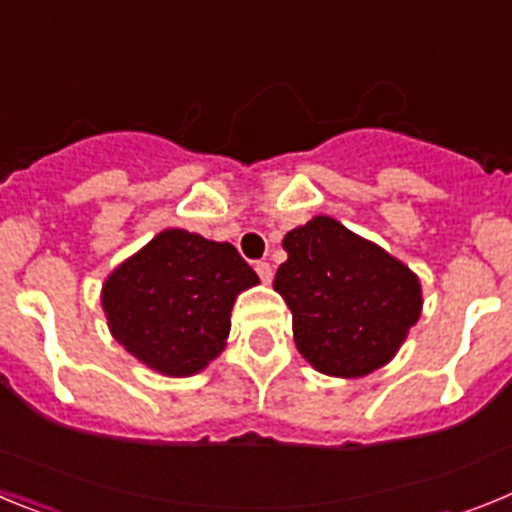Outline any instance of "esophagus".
I'll return each mask as SVG.
<instances>
[{"label": "esophagus", "instance_id": "34e87169", "mask_svg": "<svg viewBox=\"0 0 512 512\" xmlns=\"http://www.w3.org/2000/svg\"><path fill=\"white\" fill-rule=\"evenodd\" d=\"M253 269H256V274H259L261 282L264 284H269L271 279H274V269H271L269 261H256V264H253Z\"/></svg>", "mask_w": 512, "mask_h": 512}]
</instances>
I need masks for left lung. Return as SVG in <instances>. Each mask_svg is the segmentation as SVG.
<instances>
[{
    "instance_id": "8db88e82",
    "label": "left lung",
    "mask_w": 512,
    "mask_h": 512,
    "mask_svg": "<svg viewBox=\"0 0 512 512\" xmlns=\"http://www.w3.org/2000/svg\"><path fill=\"white\" fill-rule=\"evenodd\" d=\"M282 246L274 289L292 310L300 354L333 377L387 364L420 318L413 271L323 215L289 230Z\"/></svg>"
}]
</instances>
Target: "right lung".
<instances>
[{
  "label": "right lung",
  "mask_w": 512,
  "mask_h": 512,
  "mask_svg": "<svg viewBox=\"0 0 512 512\" xmlns=\"http://www.w3.org/2000/svg\"><path fill=\"white\" fill-rule=\"evenodd\" d=\"M259 284L230 243L164 230L112 271L102 305L112 336L169 377L205 369L225 346L238 292Z\"/></svg>",
  "instance_id": "1"
}]
</instances>
